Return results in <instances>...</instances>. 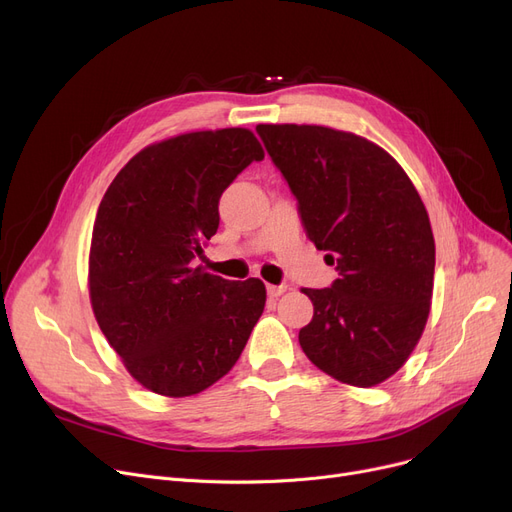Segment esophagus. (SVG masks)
<instances>
[{
  "mask_svg": "<svg viewBox=\"0 0 512 512\" xmlns=\"http://www.w3.org/2000/svg\"><path fill=\"white\" fill-rule=\"evenodd\" d=\"M286 288H288L286 284H270V286H268V295H270L272 299H278L280 295L286 293Z\"/></svg>",
  "mask_w": 512,
  "mask_h": 512,
  "instance_id": "1",
  "label": "esophagus"
}]
</instances>
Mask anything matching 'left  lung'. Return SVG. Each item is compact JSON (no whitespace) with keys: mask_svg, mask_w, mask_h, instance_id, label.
I'll use <instances>...</instances> for the list:
<instances>
[{"mask_svg":"<svg viewBox=\"0 0 512 512\" xmlns=\"http://www.w3.org/2000/svg\"><path fill=\"white\" fill-rule=\"evenodd\" d=\"M299 201L307 238L337 263L330 288H303L314 318L299 330L311 364L374 387L406 364L425 330L435 240L406 171L374 142L322 125H257Z\"/></svg>","mask_w":512,"mask_h":512,"instance_id":"8db88e82","label":"left lung"}]
</instances>
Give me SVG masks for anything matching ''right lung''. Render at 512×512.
Returning <instances> with one entry per match:
<instances>
[{
  "label": "right lung",
  "mask_w": 512,
  "mask_h": 512,
  "mask_svg": "<svg viewBox=\"0 0 512 512\" xmlns=\"http://www.w3.org/2000/svg\"><path fill=\"white\" fill-rule=\"evenodd\" d=\"M244 127L190 131L150 144L108 186L90 247L94 316L127 372L165 397L205 391L228 374L265 307L259 278L192 268L219 226V196L263 159Z\"/></svg>",
  "instance_id": "1"
}]
</instances>
